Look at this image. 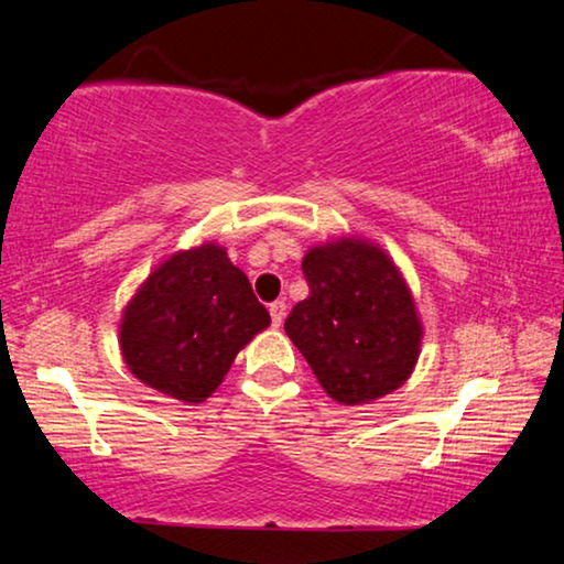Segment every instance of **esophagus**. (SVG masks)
<instances>
[{"label":"esophagus","instance_id":"34e87169","mask_svg":"<svg viewBox=\"0 0 564 564\" xmlns=\"http://www.w3.org/2000/svg\"><path fill=\"white\" fill-rule=\"evenodd\" d=\"M269 315H272L274 326H282L284 315H288V303H284V300H276V303L269 305Z\"/></svg>","mask_w":564,"mask_h":564}]
</instances>
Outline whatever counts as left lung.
<instances>
[{
	"label": "left lung",
	"instance_id": "8db88e82",
	"mask_svg": "<svg viewBox=\"0 0 564 564\" xmlns=\"http://www.w3.org/2000/svg\"><path fill=\"white\" fill-rule=\"evenodd\" d=\"M311 295L284 321L321 388L341 405L390 395L413 375L423 323L403 272L380 243L341 236L303 257Z\"/></svg>",
	"mask_w": 564,
	"mask_h": 564
}]
</instances>
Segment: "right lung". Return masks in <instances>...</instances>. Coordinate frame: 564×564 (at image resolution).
I'll return each instance as SVG.
<instances>
[{"label":"right lung","instance_id":"add662e5","mask_svg":"<svg viewBox=\"0 0 564 564\" xmlns=\"http://www.w3.org/2000/svg\"><path fill=\"white\" fill-rule=\"evenodd\" d=\"M249 276L220 243L174 251L141 282L120 315L130 375L182 403H203L236 354L269 326Z\"/></svg>","mask_w":564,"mask_h":564}]
</instances>
